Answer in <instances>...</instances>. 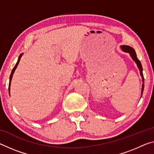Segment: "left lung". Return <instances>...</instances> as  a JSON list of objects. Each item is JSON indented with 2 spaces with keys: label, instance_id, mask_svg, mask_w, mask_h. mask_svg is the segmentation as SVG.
Instances as JSON below:
<instances>
[{
  "label": "left lung",
  "instance_id": "left-lung-1",
  "mask_svg": "<svg viewBox=\"0 0 154 154\" xmlns=\"http://www.w3.org/2000/svg\"><path fill=\"white\" fill-rule=\"evenodd\" d=\"M121 48H122V49L124 51L128 52V53H129L130 54V56H131V57L132 58V59L134 60V62H136L138 67H139V69L140 70V75H141V77H142L143 82V85H142V92H141V96H142L143 92V89H144V77H143V67H142L141 63H140V62L139 60L137 58L136 52L134 51V49L133 48H132L131 47L128 46V45H122V46H121Z\"/></svg>",
  "mask_w": 154,
  "mask_h": 154
}]
</instances>
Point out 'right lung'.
I'll list each match as a JSON object with an SVG mask.
<instances>
[{"label":"right lung","instance_id":"obj_1","mask_svg":"<svg viewBox=\"0 0 154 154\" xmlns=\"http://www.w3.org/2000/svg\"><path fill=\"white\" fill-rule=\"evenodd\" d=\"M21 56H22V54L19 56V58H18V60L16 64H15V66L14 67V69H13L12 71H11V75H10V78H9V91H10V85H11V79H12V77H13V74H14V72L15 71V69L17 68V66L18 65V64H19V62L20 60V58H21Z\"/></svg>","mask_w":154,"mask_h":154}]
</instances>
